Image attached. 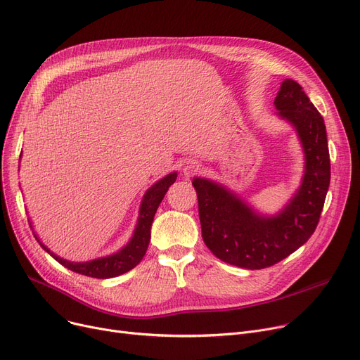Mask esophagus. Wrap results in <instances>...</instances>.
I'll return each instance as SVG.
<instances>
[{"label":"esophagus","instance_id":"esophagus-1","mask_svg":"<svg viewBox=\"0 0 360 360\" xmlns=\"http://www.w3.org/2000/svg\"><path fill=\"white\" fill-rule=\"evenodd\" d=\"M197 170H198V163L194 162V160L186 162V163L184 165V167H182V172H184L185 175H193V174L197 172Z\"/></svg>","mask_w":360,"mask_h":360}]
</instances>
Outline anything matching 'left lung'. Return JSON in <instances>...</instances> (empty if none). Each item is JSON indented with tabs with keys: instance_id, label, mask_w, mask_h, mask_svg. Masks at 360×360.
<instances>
[{
	"instance_id": "1",
	"label": "left lung",
	"mask_w": 360,
	"mask_h": 360,
	"mask_svg": "<svg viewBox=\"0 0 360 360\" xmlns=\"http://www.w3.org/2000/svg\"><path fill=\"white\" fill-rule=\"evenodd\" d=\"M277 117L297 132L305 155L300 186L289 202L262 214L219 182L194 178L204 243L232 266L259 270L274 266L315 232L330 186V153L323 117L295 80L281 83L274 99Z\"/></svg>"
}]
</instances>
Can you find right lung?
<instances>
[{"instance_id":"1","label":"right lung","mask_w":360,"mask_h":360,"mask_svg":"<svg viewBox=\"0 0 360 360\" xmlns=\"http://www.w3.org/2000/svg\"><path fill=\"white\" fill-rule=\"evenodd\" d=\"M20 158H22V153H20ZM176 176H178L176 172L169 174L165 178L159 179L156 184L151 185L146 191L140 204V212H139V219H137L134 233H132L131 239L128 240L125 247H122L115 254H110L106 257L86 261V262H72L53 254L46 245L41 242L39 238L36 235L34 238L53 259H56L60 264H63L64 267H67L74 273L94 277V278H110V277L121 276L134 269L143 259L148 248L150 229H151V223H153L155 214L158 212V207L162 202L165 194L167 193L169 186L176 181Z\"/></svg>"}]
</instances>
